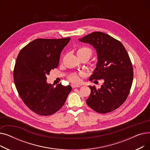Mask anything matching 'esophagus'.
Returning <instances> with one entry per match:
<instances>
[{"mask_svg": "<svg viewBox=\"0 0 150 150\" xmlns=\"http://www.w3.org/2000/svg\"><path fill=\"white\" fill-rule=\"evenodd\" d=\"M71 86H72V87L73 88H80V87H81V86H80V85H76V84H72V85H71Z\"/></svg>", "mask_w": 150, "mask_h": 150, "instance_id": "34e87169", "label": "esophagus"}]
</instances>
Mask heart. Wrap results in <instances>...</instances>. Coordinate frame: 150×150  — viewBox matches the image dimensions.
<instances>
[{"instance_id": "1", "label": "heart", "mask_w": 150, "mask_h": 150, "mask_svg": "<svg viewBox=\"0 0 150 150\" xmlns=\"http://www.w3.org/2000/svg\"><path fill=\"white\" fill-rule=\"evenodd\" d=\"M77 55L78 57H86L89 59L92 55V51L90 49L87 48V47H81V48L77 50ZM69 80L71 82L75 84H77L80 81L79 75L76 74L70 75L69 76Z\"/></svg>"}]
</instances>
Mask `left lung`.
Returning a JSON list of instances; mask_svg holds the SVG:
<instances>
[{
    "label": "left lung",
    "instance_id": "1",
    "mask_svg": "<svg viewBox=\"0 0 150 150\" xmlns=\"http://www.w3.org/2000/svg\"><path fill=\"white\" fill-rule=\"evenodd\" d=\"M96 49L97 63L89 80L103 79L100 89L89 86L91 92L87 105L98 113H108L120 107L129 93L133 80V68L123 45L117 39L100 31L81 38Z\"/></svg>",
    "mask_w": 150,
    "mask_h": 150
}]
</instances>
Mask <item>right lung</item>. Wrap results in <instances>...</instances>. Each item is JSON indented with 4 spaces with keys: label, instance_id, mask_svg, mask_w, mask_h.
Returning <instances> with one entry per match:
<instances>
[{
    "label": "right lung",
    "instance_id": "1",
    "mask_svg": "<svg viewBox=\"0 0 150 150\" xmlns=\"http://www.w3.org/2000/svg\"><path fill=\"white\" fill-rule=\"evenodd\" d=\"M70 40L36 39L17 57L13 72L16 88L23 103L39 115H50L59 111L72 91L70 85L60 83L54 88L47 82V75L58 67L61 53Z\"/></svg>",
    "mask_w": 150,
    "mask_h": 150
}]
</instances>
